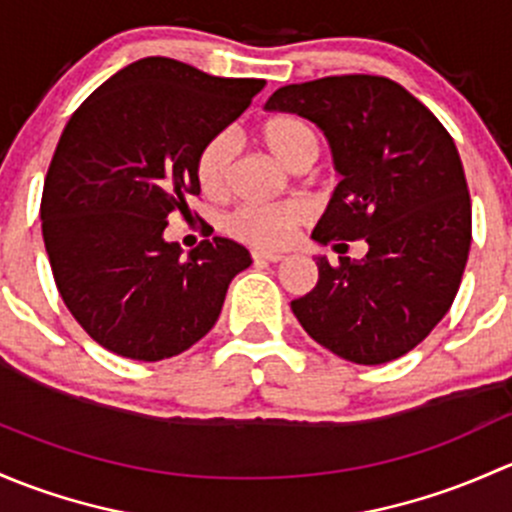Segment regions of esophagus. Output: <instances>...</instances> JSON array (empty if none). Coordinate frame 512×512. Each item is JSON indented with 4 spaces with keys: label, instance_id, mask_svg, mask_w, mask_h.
<instances>
[{
    "label": "esophagus",
    "instance_id": "obj_1",
    "mask_svg": "<svg viewBox=\"0 0 512 512\" xmlns=\"http://www.w3.org/2000/svg\"><path fill=\"white\" fill-rule=\"evenodd\" d=\"M254 261L256 263H278V261H283V256L271 254V251H254Z\"/></svg>",
    "mask_w": 512,
    "mask_h": 512
}]
</instances>
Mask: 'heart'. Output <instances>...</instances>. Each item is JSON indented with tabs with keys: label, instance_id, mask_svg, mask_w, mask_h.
<instances>
[{
	"label": "heart",
	"instance_id": "1",
	"mask_svg": "<svg viewBox=\"0 0 512 512\" xmlns=\"http://www.w3.org/2000/svg\"><path fill=\"white\" fill-rule=\"evenodd\" d=\"M256 138L288 170L310 167L320 152V140L313 125L293 113H278L263 120L256 128ZM234 165V142L229 135H214L204 142L194 162L199 187L209 197H221L229 187ZM305 221V212L295 204L258 207L244 204L226 219V231L241 244L258 251H273L293 239L295 229Z\"/></svg>",
	"mask_w": 512,
	"mask_h": 512
}]
</instances>
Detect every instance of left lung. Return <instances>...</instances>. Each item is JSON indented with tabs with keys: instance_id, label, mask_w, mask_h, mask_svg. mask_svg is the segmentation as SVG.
Returning a JSON list of instances; mask_svg holds the SVG:
<instances>
[{
	"instance_id": "left-lung-1",
	"label": "left lung",
	"mask_w": 512,
	"mask_h": 512,
	"mask_svg": "<svg viewBox=\"0 0 512 512\" xmlns=\"http://www.w3.org/2000/svg\"><path fill=\"white\" fill-rule=\"evenodd\" d=\"M266 110L295 113L330 142L340 184L313 229L318 244L365 239L362 261L315 256L318 283L291 308L303 330L357 365L414 350L449 313L471 249V197L453 138L384 76L283 86Z\"/></svg>"
}]
</instances>
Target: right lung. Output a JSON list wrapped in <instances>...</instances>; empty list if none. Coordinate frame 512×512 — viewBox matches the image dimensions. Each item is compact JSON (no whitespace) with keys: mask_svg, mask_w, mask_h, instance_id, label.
I'll return each mask as SVG.
<instances>
[{"mask_svg":"<svg viewBox=\"0 0 512 512\" xmlns=\"http://www.w3.org/2000/svg\"><path fill=\"white\" fill-rule=\"evenodd\" d=\"M263 86L147 56L96 88L63 128L44 182L41 231L63 303L105 350L167 360L217 323L231 278L251 266V254L221 236L184 254L162 234L199 194L194 162L204 142Z\"/></svg>","mask_w":512,"mask_h":512,"instance_id":"obj_1","label":"right lung"}]
</instances>
